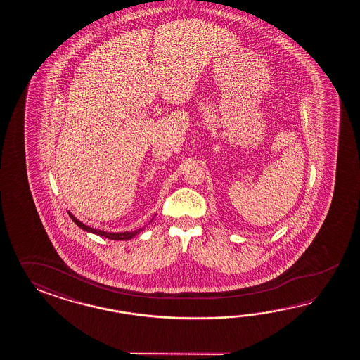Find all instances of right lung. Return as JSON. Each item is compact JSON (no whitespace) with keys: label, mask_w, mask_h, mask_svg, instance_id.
<instances>
[{"label":"right lung","mask_w":360,"mask_h":360,"mask_svg":"<svg viewBox=\"0 0 360 360\" xmlns=\"http://www.w3.org/2000/svg\"><path fill=\"white\" fill-rule=\"evenodd\" d=\"M69 216H70V219L75 221L77 226L78 228H81V229L84 230V231H87V233H92V234H96V236H100V237H105L108 239H112V240H130L132 238L135 237V236H138L139 233L143 230V228H140L138 230H134V231H121V233H109V231H104V230L99 229H94L91 226H87L86 224L84 222L79 221L78 219H77L76 216H73V214L68 212ZM155 216V214H154ZM153 221V219L150 220L149 222Z\"/></svg>","instance_id":"1"}]
</instances>
